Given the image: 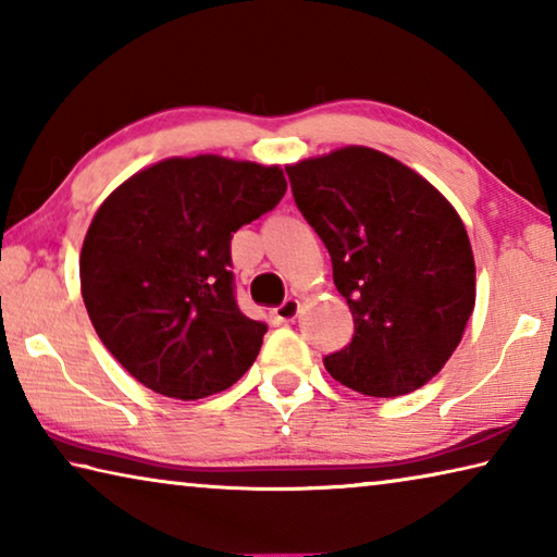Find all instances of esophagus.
Returning <instances> with one entry per match:
<instances>
[{
  "instance_id": "1",
  "label": "esophagus",
  "mask_w": 557,
  "mask_h": 557,
  "mask_svg": "<svg viewBox=\"0 0 557 557\" xmlns=\"http://www.w3.org/2000/svg\"><path fill=\"white\" fill-rule=\"evenodd\" d=\"M299 309H301V301H299L297 297H287V299L282 301V305L275 309V317L280 319V322H292V319H295V317L299 314Z\"/></svg>"
}]
</instances>
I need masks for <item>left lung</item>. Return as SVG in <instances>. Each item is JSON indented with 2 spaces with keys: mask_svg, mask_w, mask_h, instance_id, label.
Instances as JSON below:
<instances>
[{
  "mask_svg": "<svg viewBox=\"0 0 557 557\" xmlns=\"http://www.w3.org/2000/svg\"><path fill=\"white\" fill-rule=\"evenodd\" d=\"M297 209L332 256L354 338L332 379L395 398L442 371L474 312L476 270L459 213L398 159L369 147L287 166Z\"/></svg>",
  "mask_w": 557,
  "mask_h": 557,
  "instance_id": "8db88e82",
  "label": "left lung"
}]
</instances>
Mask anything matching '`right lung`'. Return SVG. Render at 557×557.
Segmentation results:
<instances>
[{"instance_id":"right-lung-1","label":"right lung","mask_w":557,"mask_h":557,"mask_svg":"<svg viewBox=\"0 0 557 557\" xmlns=\"http://www.w3.org/2000/svg\"><path fill=\"white\" fill-rule=\"evenodd\" d=\"M287 191L280 166L199 154L143 169L112 191L81 250V292L100 342L166 398L243 379L268 324L235 301L231 240Z\"/></svg>"}]
</instances>
